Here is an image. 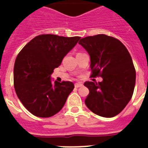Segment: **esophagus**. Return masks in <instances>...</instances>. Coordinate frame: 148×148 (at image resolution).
I'll return each mask as SVG.
<instances>
[{
	"instance_id": "1",
	"label": "esophagus",
	"mask_w": 148,
	"mask_h": 148,
	"mask_svg": "<svg viewBox=\"0 0 148 148\" xmlns=\"http://www.w3.org/2000/svg\"><path fill=\"white\" fill-rule=\"evenodd\" d=\"M83 85L82 83H75V87H76V88H78V87H82V86Z\"/></svg>"
}]
</instances>
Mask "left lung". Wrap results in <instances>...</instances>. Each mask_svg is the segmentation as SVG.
Returning <instances> with one entry per match:
<instances>
[{
  "label": "left lung",
  "mask_w": 148,
  "mask_h": 148,
  "mask_svg": "<svg viewBox=\"0 0 148 148\" xmlns=\"http://www.w3.org/2000/svg\"><path fill=\"white\" fill-rule=\"evenodd\" d=\"M78 44L90 56L91 76L101 82H86L89 89L85 104L98 116L111 118L118 115L131 99L135 87L136 70L125 46L111 36H87Z\"/></svg>",
  "instance_id": "obj_1"
}]
</instances>
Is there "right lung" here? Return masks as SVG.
<instances>
[{"instance_id":"obj_1","label":"right lung","mask_w":148,"mask_h":148,"mask_svg":"<svg viewBox=\"0 0 148 148\" xmlns=\"http://www.w3.org/2000/svg\"><path fill=\"white\" fill-rule=\"evenodd\" d=\"M80 37L42 34L30 40L17 56L14 87L18 99L34 116L48 118L58 113L74 89L71 82H52L51 74Z\"/></svg>"}]
</instances>
